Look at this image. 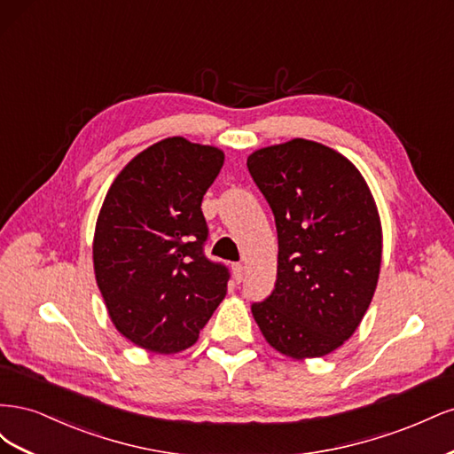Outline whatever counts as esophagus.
<instances>
[{"label": "esophagus", "mask_w": 454, "mask_h": 454, "mask_svg": "<svg viewBox=\"0 0 454 454\" xmlns=\"http://www.w3.org/2000/svg\"><path fill=\"white\" fill-rule=\"evenodd\" d=\"M232 274H235V280L242 282L244 278V267L240 263H232Z\"/></svg>", "instance_id": "esophagus-1"}]
</instances>
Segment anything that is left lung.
<instances>
[{
    "instance_id": "left-lung-1",
    "label": "left lung",
    "mask_w": 454,
    "mask_h": 454,
    "mask_svg": "<svg viewBox=\"0 0 454 454\" xmlns=\"http://www.w3.org/2000/svg\"><path fill=\"white\" fill-rule=\"evenodd\" d=\"M248 170L278 232L277 282L252 314L272 348L320 358L350 339L375 294L382 231L373 195L347 157L303 138L254 151Z\"/></svg>"
}]
</instances>
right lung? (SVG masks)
<instances>
[{
	"mask_svg": "<svg viewBox=\"0 0 454 454\" xmlns=\"http://www.w3.org/2000/svg\"><path fill=\"white\" fill-rule=\"evenodd\" d=\"M225 155L182 136L136 155L109 187L92 259L109 318L149 352L193 347L227 294L229 270L204 255L200 204Z\"/></svg>",
	"mask_w": 454,
	"mask_h": 454,
	"instance_id": "add662e5",
	"label": "right lung"
}]
</instances>
